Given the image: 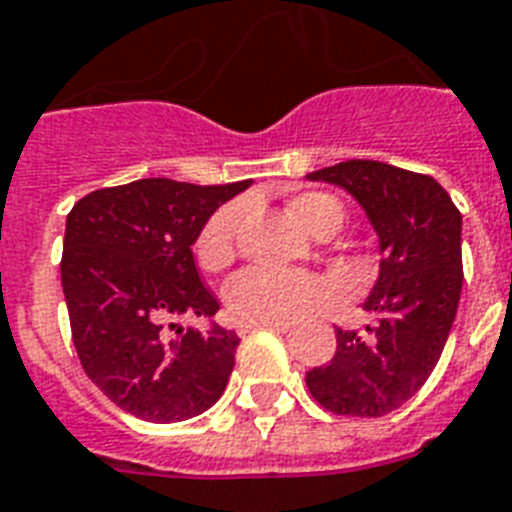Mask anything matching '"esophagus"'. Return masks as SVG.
Segmentation results:
<instances>
[{"label":"esophagus","mask_w":512,"mask_h":512,"mask_svg":"<svg viewBox=\"0 0 512 512\" xmlns=\"http://www.w3.org/2000/svg\"><path fill=\"white\" fill-rule=\"evenodd\" d=\"M244 332L249 329H273V332H287L289 321H252V324H241Z\"/></svg>","instance_id":"obj_1"}]
</instances>
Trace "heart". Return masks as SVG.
I'll use <instances>...</instances> for the list:
<instances>
[{
    "instance_id": "b5f03b06",
    "label": "heart",
    "mask_w": 512,
    "mask_h": 512,
    "mask_svg": "<svg viewBox=\"0 0 512 512\" xmlns=\"http://www.w3.org/2000/svg\"><path fill=\"white\" fill-rule=\"evenodd\" d=\"M292 215L313 233H335L345 220V209L329 193H300L292 199ZM244 204L233 201L209 217L196 236L193 252L204 271L217 273L236 260ZM329 297V284L308 271H276L252 265L236 273L225 287V305L236 321H292L319 308Z\"/></svg>"
}]
</instances>
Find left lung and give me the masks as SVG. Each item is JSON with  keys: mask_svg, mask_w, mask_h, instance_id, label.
<instances>
[{"mask_svg": "<svg viewBox=\"0 0 512 512\" xmlns=\"http://www.w3.org/2000/svg\"><path fill=\"white\" fill-rule=\"evenodd\" d=\"M342 185L380 236V279L364 303V332L335 327L337 350L305 372L311 396L340 417H385L428 382L457 316L462 217L449 193L422 172L348 159L311 172Z\"/></svg>", "mask_w": 512, "mask_h": 512, "instance_id": "1", "label": "left lung"}]
</instances>
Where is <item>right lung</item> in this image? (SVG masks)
Here are the masks:
<instances>
[{
    "mask_svg": "<svg viewBox=\"0 0 512 512\" xmlns=\"http://www.w3.org/2000/svg\"><path fill=\"white\" fill-rule=\"evenodd\" d=\"M225 185L146 177L98 188L66 217L60 279L84 374L119 409L148 422H183L223 396L239 337L180 329V316H215L191 244L223 201Z\"/></svg>",
    "mask_w": 512,
    "mask_h": 512,
    "instance_id": "add662e5",
    "label": "right lung"
}]
</instances>
